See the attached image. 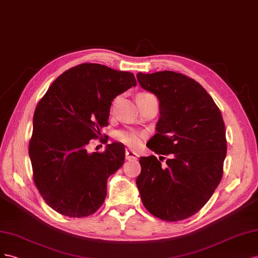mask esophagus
Here are the masks:
<instances>
[{"instance_id": "1", "label": "esophagus", "mask_w": 258, "mask_h": 258, "mask_svg": "<svg viewBox=\"0 0 258 258\" xmlns=\"http://www.w3.org/2000/svg\"><path fill=\"white\" fill-rule=\"evenodd\" d=\"M125 158H126V160H128V161H135L138 158V154L133 150L126 149L125 150Z\"/></svg>"}]
</instances>
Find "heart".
I'll return each instance as SVG.
<instances>
[{
	"label": "heart",
	"instance_id": "1",
	"mask_svg": "<svg viewBox=\"0 0 258 258\" xmlns=\"http://www.w3.org/2000/svg\"><path fill=\"white\" fill-rule=\"evenodd\" d=\"M116 138L125 145L132 147V148H136L139 145V142H141L138 134L134 133V132H119L116 134Z\"/></svg>",
	"mask_w": 258,
	"mask_h": 258
}]
</instances>
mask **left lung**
Masks as SVG:
<instances>
[{"mask_svg":"<svg viewBox=\"0 0 258 258\" xmlns=\"http://www.w3.org/2000/svg\"><path fill=\"white\" fill-rule=\"evenodd\" d=\"M137 80L160 101L157 134L147 147L161 156L139 160L136 185L143 204L166 222L186 219L204 207L222 179L227 153L222 113L210 94L181 73L138 72ZM164 155L169 159L162 165Z\"/></svg>","mask_w":258,"mask_h":258,"instance_id":"1","label":"left lung"}]
</instances>
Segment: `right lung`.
<instances>
[{"instance_id": "1", "label": "right lung", "mask_w": 258, "mask_h": 258, "mask_svg": "<svg viewBox=\"0 0 258 258\" xmlns=\"http://www.w3.org/2000/svg\"><path fill=\"white\" fill-rule=\"evenodd\" d=\"M132 86V72L81 63L58 77L36 106L29 144L33 180L59 214L85 217L104 203L109 176L124 163V146L109 144L104 152L86 147L108 125L113 99Z\"/></svg>"}]
</instances>
